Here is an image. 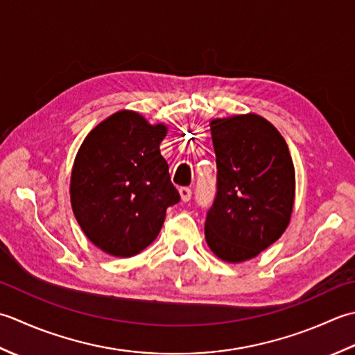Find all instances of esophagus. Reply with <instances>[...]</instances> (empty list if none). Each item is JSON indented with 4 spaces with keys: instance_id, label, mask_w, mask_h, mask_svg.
Masks as SVG:
<instances>
[{
    "instance_id": "obj_1",
    "label": "esophagus",
    "mask_w": 355,
    "mask_h": 355,
    "mask_svg": "<svg viewBox=\"0 0 355 355\" xmlns=\"http://www.w3.org/2000/svg\"><path fill=\"white\" fill-rule=\"evenodd\" d=\"M179 194H180V199H182V202H188L191 199V190L188 187L179 188Z\"/></svg>"
}]
</instances>
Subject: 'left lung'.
I'll use <instances>...</instances> for the list:
<instances>
[{"label": "left lung", "instance_id": "8db88e82", "mask_svg": "<svg viewBox=\"0 0 355 355\" xmlns=\"http://www.w3.org/2000/svg\"><path fill=\"white\" fill-rule=\"evenodd\" d=\"M218 193L205 220L209 250L223 262L259 256L285 233L295 171L284 136L256 113L209 122Z\"/></svg>", "mask_w": 355, "mask_h": 355}]
</instances>
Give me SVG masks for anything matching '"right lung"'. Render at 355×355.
<instances>
[{"instance_id": "1", "label": "right lung", "mask_w": 355, "mask_h": 355, "mask_svg": "<svg viewBox=\"0 0 355 355\" xmlns=\"http://www.w3.org/2000/svg\"><path fill=\"white\" fill-rule=\"evenodd\" d=\"M167 125L133 110L113 113L85 136L70 176V202L89 241L114 257H132L157 237L180 196L159 146Z\"/></svg>"}]
</instances>
